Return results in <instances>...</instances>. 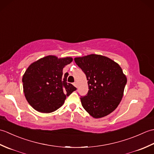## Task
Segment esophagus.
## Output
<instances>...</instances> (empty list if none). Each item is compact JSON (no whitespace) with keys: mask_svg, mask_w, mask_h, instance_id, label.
Instances as JSON below:
<instances>
[{"mask_svg":"<svg viewBox=\"0 0 154 154\" xmlns=\"http://www.w3.org/2000/svg\"><path fill=\"white\" fill-rule=\"evenodd\" d=\"M73 85H74L75 87H77V83H76V82H74V83H73Z\"/></svg>","mask_w":154,"mask_h":154,"instance_id":"esophagus-1","label":"esophagus"}]
</instances>
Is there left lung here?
<instances>
[{
    "instance_id": "1",
    "label": "left lung",
    "mask_w": 154,
    "mask_h": 154,
    "mask_svg": "<svg viewBox=\"0 0 154 154\" xmlns=\"http://www.w3.org/2000/svg\"><path fill=\"white\" fill-rule=\"evenodd\" d=\"M74 60L88 81V93L81 97L85 110L95 119L112 112L122 100L127 83L120 65L109 57L95 54Z\"/></svg>"
}]
</instances>
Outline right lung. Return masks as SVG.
<instances>
[{
    "instance_id": "right-lung-1",
    "label": "right lung",
    "mask_w": 154,
    "mask_h": 154,
    "mask_svg": "<svg viewBox=\"0 0 154 154\" xmlns=\"http://www.w3.org/2000/svg\"><path fill=\"white\" fill-rule=\"evenodd\" d=\"M71 57L58 59L48 55L32 63L22 77L23 89L28 103L38 112L50 113L61 107L66 97L77 89L67 83L63 67Z\"/></svg>"
}]
</instances>
